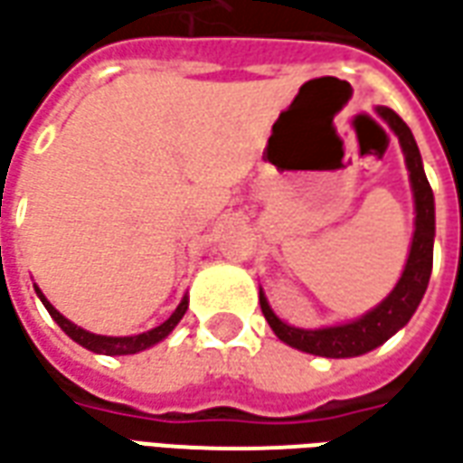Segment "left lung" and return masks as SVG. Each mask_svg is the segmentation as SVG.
<instances>
[{
    "label": "left lung",
    "mask_w": 463,
    "mask_h": 463,
    "mask_svg": "<svg viewBox=\"0 0 463 463\" xmlns=\"http://www.w3.org/2000/svg\"><path fill=\"white\" fill-rule=\"evenodd\" d=\"M376 115L391 128V132L399 137L403 160L409 167V183L413 193V238L409 248V258L403 265L399 283L393 286L386 298L378 303L376 308L366 310L355 321L341 323V326H326V328H296L280 321L270 303L265 298L260 288V310L265 321L278 338L290 348H298L303 354L323 355V358H354L373 351L381 344H386L393 333H399L419 308L423 293L429 288L431 265H434V235H436V213H434V193L423 173L421 153L413 140L411 130L403 119L389 108H376Z\"/></svg>",
    "instance_id": "1"
}]
</instances>
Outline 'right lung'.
<instances>
[{
	"instance_id": "right-lung-1",
	"label": "right lung",
	"mask_w": 463,
	"mask_h": 463,
	"mask_svg": "<svg viewBox=\"0 0 463 463\" xmlns=\"http://www.w3.org/2000/svg\"><path fill=\"white\" fill-rule=\"evenodd\" d=\"M34 290H37V296H40V300L44 303V308L50 310V316L57 321V326L62 328L70 338H72L74 344H80L82 348H87V351H92V354H105V355H130V354H140V351H145V348H150V345L160 344L163 338H167L170 333H173V328H175L177 323H180V318L185 316L187 310V296H183V300H180V306H177L175 310H173V316L167 318L165 323H160V326H155V328H150V331L145 333H137V335H99V333H90L85 331V328H80V326H74L70 318H64L60 310L52 306L50 300L44 298V293H42L40 288L34 286Z\"/></svg>"
}]
</instances>
